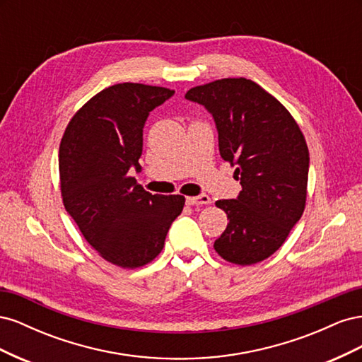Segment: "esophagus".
Here are the masks:
<instances>
[{
  "label": "esophagus",
  "mask_w": 362,
  "mask_h": 362,
  "mask_svg": "<svg viewBox=\"0 0 362 362\" xmlns=\"http://www.w3.org/2000/svg\"><path fill=\"white\" fill-rule=\"evenodd\" d=\"M211 199L208 194H198V196H189V198H185V204L187 205H205V204H210Z\"/></svg>",
  "instance_id": "obj_1"
}]
</instances>
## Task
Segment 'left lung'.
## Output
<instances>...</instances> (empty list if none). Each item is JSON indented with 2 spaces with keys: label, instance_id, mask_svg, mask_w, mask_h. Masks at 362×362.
Instances as JSON below:
<instances>
[{
  "label": "left lung",
  "instance_id": "left-lung-1",
  "mask_svg": "<svg viewBox=\"0 0 362 362\" xmlns=\"http://www.w3.org/2000/svg\"><path fill=\"white\" fill-rule=\"evenodd\" d=\"M185 100L213 116L221 157L235 164L242 184L235 199L216 202L229 218L216 252L240 266L269 258L305 210L310 152L299 125L276 98L246 78L193 87Z\"/></svg>",
  "mask_w": 362,
  "mask_h": 362
}]
</instances>
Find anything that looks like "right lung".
I'll use <instances>...</instances> for the list:
<instances>
[{"label":"right lung","mask_w":362,"mask_h":362,"mask_svg":"<svg viewBox=\"0 0 362 362\" xmlns=\"http://www.w3.org/2000/svg\"><path fill=\"white\" fill-rule=\"evenodd\" d=\"M175 90L139 83L107 87L87 101L64 131L59 151L63 204L100 255L124 269L154 259L184 196L152 194L131 172H141L149 113Z\"/></svg>","instance_id":"right-lung-1"}]
</instances>
